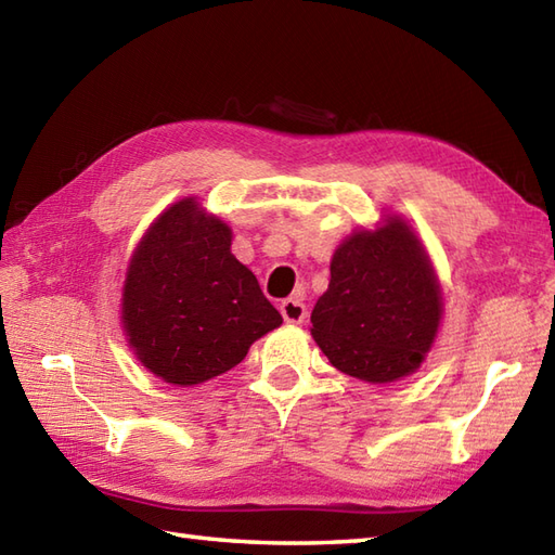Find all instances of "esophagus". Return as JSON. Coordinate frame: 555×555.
I'll return each mask as SVG.
<instances>
[{
    "label": "esophagus",
    "mask_w": 555,
    "mask_h": 555,
    "mask_svg": "<svg viewBox=\"0 0 555 555\" xmlns=\"http://www.w3.org/2000/svg\"><path fill=\"white\" fill-rule=\"evenodd\" d=\"M281 317L288 321V324H302V321L307 319V307L302 300L298 298H286L281 302Z\"/></svg>",
    "instance_id": "34e87169"
}]
</instances>
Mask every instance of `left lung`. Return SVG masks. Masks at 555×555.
I'll list each match as a JSON object with an SVG mask.
<instances>
[{"label":"left lung","instance_id":"obj_1","mask_svg":"<svg viewBox=\"0 0 555 555\" xmlns=\"http://www.w3.org/2000/svg\"><path fill=\"white\" fill-rule=\"evenodd\" d=\"M440 319L428 253L404 219L388 217L333 253L328 291L312 309V338L347 376L392 383L421 366Z\"/></svg>","mask_w":555,"mask_h":555}]
</instances>
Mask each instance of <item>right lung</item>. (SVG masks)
Instances as JSON below:
<instances>
[{"label": "right lung", "instance_id": "1", "mask_svg": "<svg viewBox=\"0 0 555 555\" xmlns=\"http://www.w3.org/2000/svg\"><path fill=\"white\" fill-rule=\"evenodd\" d=\"M281 321L255 274L231 255V229L196 198L170 205L127 267V343L165 383L189 388L227 373Z\"/></svg>", "mask_w": 555, "mask_h": 555}]
</instances>
